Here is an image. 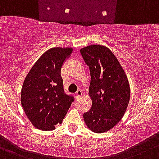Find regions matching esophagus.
I'll return each mask as SVG.
<instances>
[{"label": "esophagus", "mask_w": 159, "mask_h": 159, "mask_svg": "<svg viewBox=\"0 0 159 159\" xmlns=\"http://www.w3.org/2000/svg\"><path fill=\"white\" fill-rule=\"evenodd\" d=\"M82 95H83V92L81 91L80 90H77V92L75 93V98H80L81 96H82Z\"/></svg>", "instance_id": "34e87169"}]
</instances>
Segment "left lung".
Wrapping results in <instances>:
<instances>
[{
  "mask_svg": "<svg viewBox=\"0 0 159 159\" xmlns=\"http://www.w3.org/2000/svg\"><path fill=\"white\" fill-rule=\"evenodd\" d=\"M90 68V111L84 114L87 128L101 134L109 131L122 119L130 98L129 81L123 68L107 47L92 44L80 49Z\"/></svg>",
  "mask_w": 159,
  "mask_h": 159,
  "instance_id": "obj_1",
  "label": "left lung"
}]
</instances>
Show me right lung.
<instances>
[{"label": "right lung", "instance_id": "obj_1", "mask_svg": "<svg viewBox=\"0 0 159 159\" xmlns=\"http://www.w3.org/2000/svg\"><path fill=\"white\" fill-rule=\"evenodd\" d=\"M72 48H52L45 51L25 76L21 90V104L33 126L51 131L61 124L73 97L63 88L61 69Z\"/></svg>", "mask_w": 159, "mask_h": 159}]
</instances>
